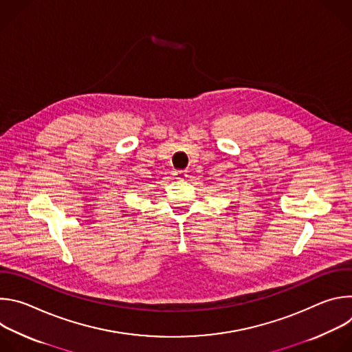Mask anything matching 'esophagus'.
Instances as JSON below:
<instances>
[{
  "label": "esophagus",
  "instance_id": "34e87169",
  "mask_svg": "<svg viewBox=\"0 0 352 352\" xmlns=\"http://www.w3.org/2000/svg\"><path fill=\"white\" fill-rule=\"evenodd\" d=\"M174 175L178 178V179H185L186 178V171L185 170H177L174 173Z\"/></svg>",
  "mask_w": 352,
  "mask_h": 352
}]
</instances>
